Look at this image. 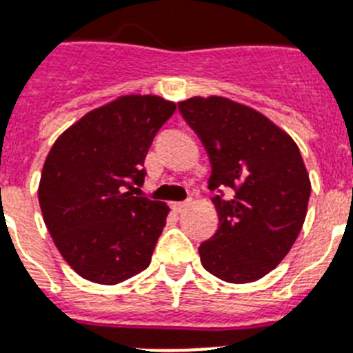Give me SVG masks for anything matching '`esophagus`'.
Wrapping results in <instances>:
<instances>
[{
  "mask_svg": "<svg viewBox=\"0 0 353 353\" xmlns=\"http://www.w3.org/2000/svg\"><path fill=\"white\" fill-rule=\"evenodd\" d=\"M170 206H172V210H174V212H176V213H181V212H185V210L188 208V206H190V201H183V203H172Z\"/></svg>",
  "mask_w": 353,
  "mask_h": 353,
  "instance_id": "obj_1",
  "label": "esophagus"
}]
</instances>
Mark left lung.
Masks as SVG:
<instances>
[{
	"label": "left lung",
	"instance_id": "1",
	"mask_svg": "<svg viewBox=\"0 0 353 353\" xmlns=\"http://www.w3.org/2000/svg\"><path fill=\"white\" fill-rule=\"evenodd\" d=\"M177 108L208 152V186L217 190L219 230L199 245L201 263L224 282H254L282 262L303 226L310 181L300 149L230 99L194 97Z\"/></svg>",
	"mask_w": 353,
	"mask_h": 353
}]
</instances>
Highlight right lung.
<instances>
[{"label":"right lung","instance_id":"add662e5","mask_svg":"<svg viewBox=\"0 0 353 353\" xmlns=\"http://www.w3.org/2000/svg\"><path fill=\"white\" fill-rule=\"evenodd\" d=\"M176 103L129 94L88 112L53 143L39 204L57 250L82 278L114 285L149 268L168 206L140 197L145 156Z\"/></svg>","mask_w":353,"mask_h":353}]
</instances>
